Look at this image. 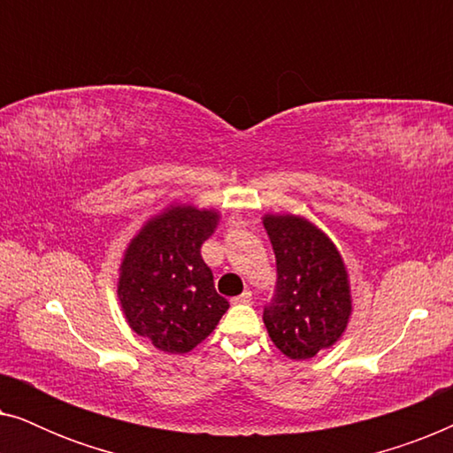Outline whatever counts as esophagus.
I'll return each mask as SVG.
<instances>
[{
	"instance_id": "1",
	"label": "esophagus",
	"mask_w": 453,
	"mask_h": 453,
	"mask_svg": "<svg viewBox=\"0 0 453 453\" xmlns=\"http://www.w3.org/2000/svg\"><path fill=\"white\" fill-rule=\"evenodd\" d=\"M231 303H233V305H247V303H251V293H250V290H245V293L233 296Z\"/></svg>"
}]
</instances>
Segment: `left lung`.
Wrapping results in <instances>:
<instances>
[{"instance_id":"obj_1","label":"left lung","mask_w":453,"mask_h":453,"mask_svg":"<svg viewBox=\"0 0 453 453\" xmlns=\"http://www.w3.org/2000/svg\"><path fill=\"white\" fill-rule=\"evenodd\" d=\"M276 256V295L264 324L276 349L305 361L342 338L352 313L349 272L338 247L311 220L296 214H265Z\"/></svg>"}]
</instances>
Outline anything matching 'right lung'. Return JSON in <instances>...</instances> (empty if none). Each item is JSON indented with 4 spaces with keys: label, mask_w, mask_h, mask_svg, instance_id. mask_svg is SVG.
<instances>
[{
    "label": "right lung",
    "mask_w": 453,
    "mask_h": 453,
    "mask_svg": "<svg viewBox=\"0 0 453 453\" xmlns=\"http://www.w3.org/2000/svg\"><path fill=\"white\" fill-rule=\"evenodd\" d=\"M220 214L171 203L129 241L119 265L121 311L138 336L158 350L183 355L203 342L228 301L214 288L202 243L216 231Z\"/></svg>",
    "instance_id": "obj_1"
}]
</instances>
